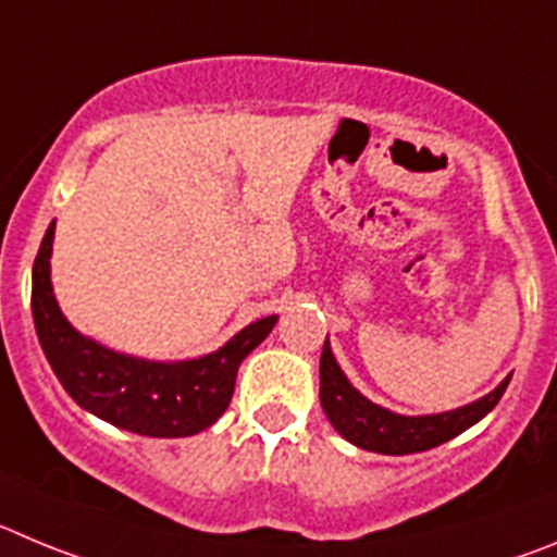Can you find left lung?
Segmentation results:
<instances>
[{
	"instance_id": "obj_1",
	"label": "left lung",
	"mask_w": 557,
	"mask_h": 557,
	"mask_svg": "<svg viewBox=\"0 0 557 557\" xmlns=\"http://www.w3.org/2000/svg\"><path fill=\"white\" fill-rule=\"evenodd\" d=\"M319 377H322L319 399H322V408L327 413L330 424L349 444L380 455L424 453V449H433L444 444V441L455 438V435L472 428V424H478L483 416H488L494 405L503 399L505 388L510 383L508 374L497 388L488 391L485 397L474 399V403L463 405V408L428 416H403L372 403V399L363 397L349 383L347 374L341 372L338 360H335L330 338L324 341L322 360H319Z\"/></svg>"
}]
</instances>
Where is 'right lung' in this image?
Segmentation results:
<instances>
[{"label": "right lung", "mask_w": 557, "mask_h": 557, "mask_svg": "<svg viewBox=\"0 0 557 557\" xmlns=\"http://www.w3.org/2000/svg\"><path fill=\"white\" fill-rule=\"evenodd\" d=\"M54 222L44 235L33 267V322L54 377L69 397L113 428L149 438H185L216 422L227 410L242 360L272 333L267 315L202 358L147 360L108 349L72 327L52 290Z\"/></svg>", "instance_id": "right-lung-1"}]
</instances>
